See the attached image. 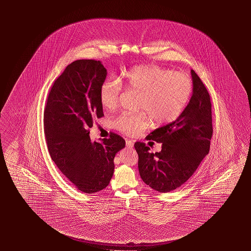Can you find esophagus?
Here are the masks:
<instances>
[{"mask_svg": "<svg viewBox=\"0 0 251 251\" xmlns=\"http://www.w3.org/2000/svg\"><path fill=\"white\" fill-rule=\"evenodd\" d=\"M126 146H127L128 149H132L134 147V141H132V140H127L126 141Z\"/></svg>", "mask_w": 251, "mask_h": 251, "instance_id": "34e87169", "label": "esophagus"}]
</instances>
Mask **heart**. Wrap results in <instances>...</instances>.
<instances>
[{"label": "heart", "mask_w": 251, "mask_h": 251, "mask_svg": "<svg viewBox=\"0 0 251 251\" xmlns=\"http://www.w3.org/2000/svg\"><path fill=\"white\" fill-rule=\"evenodd\" d=\"M127 91L139 94V114L124 113L115 121V127L128 136L144 131L150 119L156 125H165L177 119L192 94L193 84L188 75L173 72L155 65L135 66L124 72L119 79L107 78L100 87L99 98L105 109L118 107L123 86Z\"/></svg>", "instance_id": "1"}]
</instances>
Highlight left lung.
<instances>
[{
	"mask_svg": "<svg viewBox=\"0 0 251 251\" xmlns=\"http://www.w3.org/2000/svg\"><path fill=\"white\" fill-rule=\"evenodd\" d=\"M191 75L193 95L184 111L147 136L162 144L161 151L153 153L144 143L135 144L141 178L160 193H169L185 183L209 152L213 136L210 95L197 74L191 70Z\"/></svg>",
	"mask_w": 251,
	"mask_h": 251,
	"instance_id": "obj_1",
	"label": "left lung"
}]
</instances>
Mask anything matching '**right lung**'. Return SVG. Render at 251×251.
Returning a JSON list of instances; mask_svg holds the SVG:
<instances>
[{
    "instance_id": "add662e5",
    "label": "right lung",
    "mask_w": 251,
    "mask_h": 251,
    "mask_svg": "<svg viewBox=\"0 0 251 251\" xmlns=\"http://www.w3.org/2000/svg\"><path fill=\"white\" fill-rule=\"evenodd\" d=\"M106 77L100 61L71 63L51 86L44 112L50 157L83 193L107 187L115 170V154L125 147V140L115 133L101 142H92L89 136L94 120L104 115L99 90Z\"/></svg>"
}]
</instances>
